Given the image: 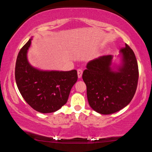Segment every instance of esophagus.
<instances>
[{
	"label": "esophagus",
	"instance_id": "obj_1",
	"mask_svg": "<svg viewBox=\"0 0 152 152\" xmlns=\"http://www.w3.org/2000/svg\"><path fill=\"white\" fill-rule=\"evenodd\" d=\"M77 72H78V78H80L82 76V73H83V71H82V69L79 68V69H78V71H77Z\"/></svg>",
	"mask_w": 152,
	"mask_h": 152
}]
</instances>
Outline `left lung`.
<instances>
[{"instance_id": "8db88e82", "label": "left lung", "mask_w": 152, "mask_h": 152, "mask_svg": "<svg viewBox=\"0 0 152 152\" xmlns=\"http://www.w3.org/2000/svg\"><path fill=\"white\" fill-rule=\"evenodd\" d=\"M120 54L121 63L115 69L111 67L113 56H103L88 61L82 74L88 103L100 114H112L123 109L137 89L139 70L135 53L125 43Z\"/></svg>"}]
</instances>
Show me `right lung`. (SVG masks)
I'll return each mask as SVG.
<instances>
[{
    "label": "right lung",
    "mask_w": 152,
    "mask_h": 152,
    "mask_svg": "<svg viewBox=\"0 0 152 152\" xmlns=\"http://www.w3.org/2000/svg\"><path fill=\"white\" fill-rule=\"evenodd\" d=\"M30 39L18 53L15 80L25 101L42 113H53L65 104L72 86L78 80L76 70L44 71L33 67L27 60Z\"/></svg>",
    "instance_id": "right-lung-1"
}]
</instances>
